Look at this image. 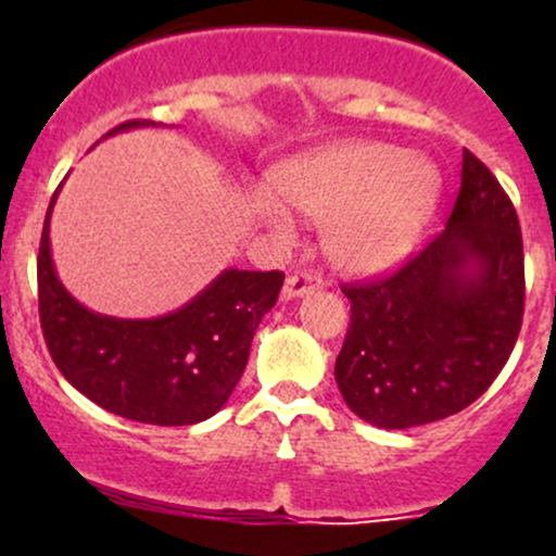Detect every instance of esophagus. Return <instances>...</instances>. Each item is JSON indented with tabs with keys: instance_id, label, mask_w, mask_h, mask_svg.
I'll use <instances>...</instances> for the list:
<instances>
[{
	"instance_id": "obj_1",
	"label": "esophagus",
	"mask_w": 556,
	"mask_h": 556,
	"mask_svg": "<svg viewBox=\"0 0 556 556\" xmlns=\"http://www.w3.org/2000/svg\"><path fill=\"white\" fill-rule=\"evenodd\" d=\"M321 287H324V279L318 277V274L300 271V274H292V277H287V282L282 287V298L295 300L300 295H308V292L314 290H321Z\"/></svg>"
}]
</instances>
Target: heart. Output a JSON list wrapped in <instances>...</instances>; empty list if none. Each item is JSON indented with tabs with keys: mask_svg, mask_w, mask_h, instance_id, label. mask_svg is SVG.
Masks as SVG:
<instances>
[{
	"mask_svg": "<svg viewBox=\"0 0 556 556\" xmlns=\"http://www.w3.org/2000/svg\"><path fill=\"white\" fill-rule=\"evenodd\" d=\"M274 193H253V214L277 238L295 222L285 208L321 222V248L337 269L376 274L397 266L429 225L442 175L426 156L376 140H348L290 159L271 172Z\"/></svg>",
	"mask_w": 556,
	"mask_h": 556,
	"instance_id": "heart-1",
	"label": "heart"
}]
</instances>
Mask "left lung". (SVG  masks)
<instances>
[{
	"instance_id": "left-lung-1",
	"label": "left lung",
	"mask_w": 556,
	"mask_h": 556,
	"mask_svg": "<svg viewBox=\"0 0 556 556\" xmlns=\"http://www.w3.org/2000/svg\"><path fill=\"white\" fill-rule=\"evenodd\" d=\"M342 292L353 316L334 379L350 410L379 429L455 416L486 392L520 334L526 271L513 201L465 149L444 232L400 271Z\"/></svg>"
}]
</instances>
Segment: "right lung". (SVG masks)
<instances>
[{
	"label": "right lung",
	"instance_id": "add662e5",
	"mask_svg": "<svg viewBox=\"0 0 556 556\" xmlns=\"http://www.w3.org/2000/svg\"><path fill=\"white\" fill-rule=\"evenodd\" d=\"M156 125L130 119L106 136ZM62 188V185H60ZM38 248V314L62 376L104 410L138 424L188 426L212 418L245 371L253 334L282 290V271L225 269L182 308L159 318L93 314L60 282L49 242Z\"/></svg>",
	"mask_w": 556,
	"mask_h": 556
}]
</instances>
